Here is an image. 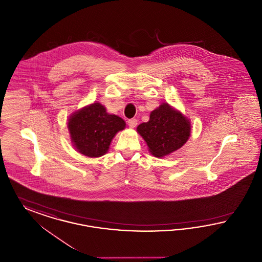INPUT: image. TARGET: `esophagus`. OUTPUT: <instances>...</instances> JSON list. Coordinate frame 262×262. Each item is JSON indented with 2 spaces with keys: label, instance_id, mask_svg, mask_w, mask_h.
Instances as JSON below:
<instances>
[{
  "label": "esophagus",
  "instance_id": "1",
  "mask_svg": "<svg viewBox=\"0 0 262 262\" xmlns=\"http://www.w3.org/2000/svg\"><path fill=\"white\" fill-rule=\"evenodd\" d=\"M127 125L129 127H132V128H134V127H136L137 126V120L136 119H129L128 121H127Z\"/></svg>",
  "mask_w": 262,
  "mask_h": 262
}]
</instances>
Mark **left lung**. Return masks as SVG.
Wrapping results in <instances>:
<instances>
[{
  "label": "left lung",
  "mask_w": 262,
  "mask_h": 262,
  "mask_svg": "<svg viewBox=\"0 0 262 262\" xmlns=\"http://www.w3.org/2000/svg\"><path fill=\"white\" fill-rule=\"evenodd\" d=\"M155 157H165L183 146L188 140L191 125L188 119L168 103H162L150 114L147 123L136 128Z\"/></svg>",
  "instance_id": "1"
}]
</instances>
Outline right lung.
I'll list each match as a JSON object with an SVG mask.
<instances>
[{"mask_svg": "<svg viewBox=\"0 0 262 262\" xmlns=\"http://www.w3.org/2000/svg\"><path fill=\"white\" fill-rule=\"evenodd\" d=\"M125 127L126 123L122 118L108 114L99 102L76 111L68 120L73 146L81 154L91 158L106 154L113 137Z\"/></svg>", "mask_w": 262, "mask_h": 262, "instance_id": "add662e5", "label": "right lung"}]
</instances>
